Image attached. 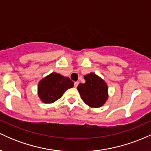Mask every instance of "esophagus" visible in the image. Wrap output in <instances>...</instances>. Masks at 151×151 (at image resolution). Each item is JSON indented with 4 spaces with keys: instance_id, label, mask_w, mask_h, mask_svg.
<instances>
[{
    "instance_id": "esophagus-1",
    "label": "esophagus",
    "mask_w": 151,
    "mask_h": 151,
    "mask_svg": "<svg viewBox=\"0 0 151 151\" xmlns=\"http://www.w3.org/2000/svg\"><path fill=\"white\" fill-rule=\"evenodd\" d=\"M78 84H79V82H78V81H75V82H74V87H77Z\"/></svg>"
}]
</instances>
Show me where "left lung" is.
Listing matches in <instances>:
<instances>
[{"label": "left lung", "instance_id": "1", "mask_svg": "<svg viewBox=\"0 0 151 151\" xmlns=\"http://www.w3.org/2000/svg\"><path fill=\"white\" fill-rule=\"evenodd\" d=\"M85 83L79 84L77 90L81 99L86 104L93 108H99L108 99V86L101 77L91 73L84 75Z\"/></svg>", "mask_w": 151, "mask_h": 151}]
</instances>
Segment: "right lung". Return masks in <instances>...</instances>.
<instances>
[{"mask_svg":"<svg viewBox=\"0 0 151 151\" xmlns=\"http://www.w3.org/2000/svg\"><path fill=\"white\" fill-rule=\"evenodd\" d=\"M73 86L74 82L69 77L52 72L39 81L37 94L43 103L51 104L61 98L63 93Z\"/></svg>","mask_w":151,"mask_h":151,"instance_id":"add662e5","label":"right lung"}]
</instances>
